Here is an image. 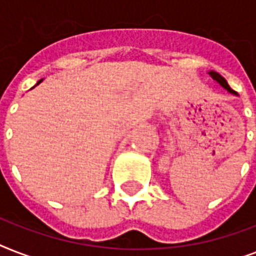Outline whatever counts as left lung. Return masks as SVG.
Masks as SVG:
<instances>
[{
  "mask_svg": "<svg viewBox=\"0 0 256 256\" xmlns=\"http://www.w3.org/2000/svg\"><path fill=\"white\" fill-rule=\"evenodd\" d=\"M208 74H210V77L212 78L214 81H216V82H218V84H219V85L222 86V88H226L227 92H231V94H235V96H238V92H234V90H232V88H231L230 86H228V84H227V81H226V80H224V78L222 77V76H220V74L216 73V72H208Z\"/></svg>",
  "mask_w": 256,
  "mask_h": 256,
  "instance_id": "1",
  "label": "left lung"
}]
</instances>
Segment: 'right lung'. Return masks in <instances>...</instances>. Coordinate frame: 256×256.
I'll return each mask as SVG.
<instances>
[{"label": "right lung", "mask_w": 256, "mask_h": 256, "mask_svg": "<svg viewBox=\"0 0 256 256\" xmlns=\"http://www.w3.org/2000/svg\"><path fill=\"white\" fill-rule=\"evenodd\" d=\"M41 82H42V80H41V81H38V82H37V85H40V84H41Z\"/></svg>", "instance_id": "1"}]
</instances>
